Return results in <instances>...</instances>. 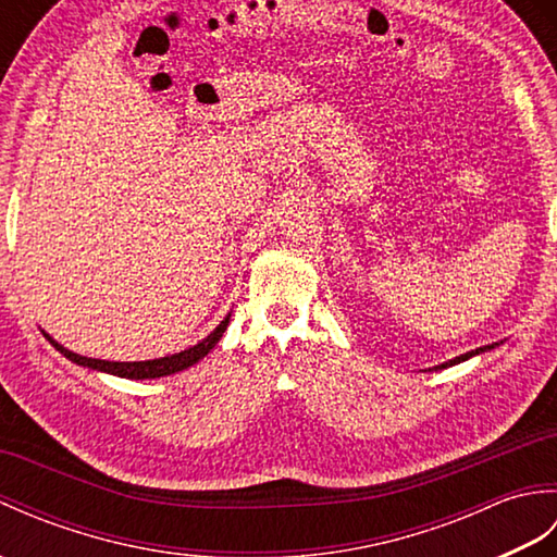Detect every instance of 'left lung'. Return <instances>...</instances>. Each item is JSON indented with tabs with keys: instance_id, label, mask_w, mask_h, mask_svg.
I'll list each match as a JSON object with an SVG mask.
<instances>
[{
	"instance_id": "8db88e82",
	"label": "left lung",
	"mask_w": 557,
	"mask_h": 557,
	"mask_svg": "<svg viewBox=\"0 0 557 557\" xmlns=\"http://www.w3.org/2000/svg\"><path fill=\"white\" fill-rule=\"evenodd\" d=\"M486 349H493V345H488V347H479V349H474V351L461 354V357H457V359H453V361H447V363H443V366H435V369H445V366H455V363H459V361H467V359L474 357V354H481V351H486Z\"/></svg>"
}]
</instances>
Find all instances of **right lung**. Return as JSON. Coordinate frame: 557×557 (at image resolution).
<instances>
[{
  "instance_id": "obj_1",
  "label": "right lung",
  "mask_w": 557,
  "mask_h": 557,
  "mask_svg": "<svg viewBox=\"0 0 557 557\" xmlns=\"http://www.w3.org/2000/svg\"><path fill=\"white\" fill-rule=\"evenodd\" d=\"M227 323H230V315L224 318V321L215 330H212V333L203 342H198L196 347L184 349L180 354H172V357L152 359V361H102V359H88V357H81V354H74V351L64 349L50 335H45V337L50 339V345L57 351H62L66 359H71V361L78 363V366H88V369H92V371H104V373H112V375H120V377H136V381H144V377H162V375L180 373V371L188 369V366L198 363L212 347L218 345L222 333H224V330H227Z\"/></svg>"
}]
</instances>
